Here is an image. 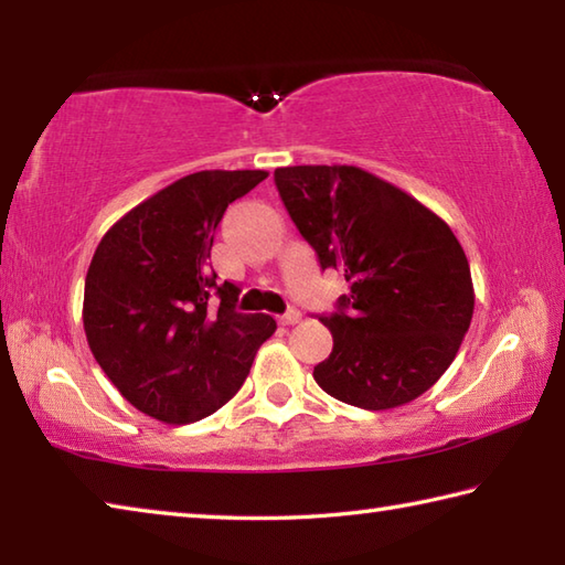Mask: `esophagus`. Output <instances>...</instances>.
<instances>
[{
  "instance_id": "esophagus-1",
  "label": "esophagus",
  "mask_w": 565,
  "mask_h": 565,
  "mask_svg": "<svg viewBox=\"0 0 565 565\" xmlns=\"http://www.w3.org/2000/svg\"><path fill=\"white\" fill-rule=\"evenodd\" d=\"M301 321V311L299 309H289L281 317V323H286V327H291V323H299Z\"/></svg>"
}]
</instances>
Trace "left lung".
I'll return each mask as SVG.
<instances>
[{
    "label": "left lung",
    "mask_w": 565,
    "mask_h": 565,
    "mask_svg": "<svg viewBox=\"0 0 565 565\" xmlns=\"http://www.w3.org/2000/svg\"><path fill=\"white\" fill-rule=\"evenodd\" d=\"M276 189L321 269L349 291L319 313L333 349L313 379L343 404L384 411L431 388L471 327L473 284L451 228L359 167H284Z\"/></svg>",
    "instance_id": "obj_1"
}]
</instances>
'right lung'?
Returning a JSON list of instances; mask_svg holds the SVG:
<instances>
[{"mask_svg":"<svg viewBox=\"0 0 565 565\" xmlns=\"http://www.w3.org/2000/svg\"><path fill=\"white\" fill-rule=\"evenodd\" d=\"M266 171H196L114 224L84 281V331L104 374L134 408L164 424L212 416L248 376L276 331L266 313L236 311L234 284L212 269L226 206Z\"/></svg>","mask_w":565,"mask_h":565,"instance_id":"right-lung-1","label":"right lung"}]
</instances>
